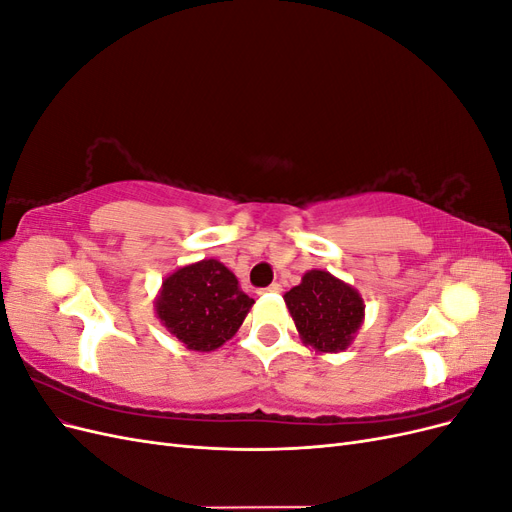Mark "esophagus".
I'll use <instances>...</instances> for the list:
<instances>
[{
    "mask_svg": "<svg viewBox=\"0 0 512 512\" xmlns=\"http://www.w3.org/2000/svg\"><path fill=\"white\" fill-rule=\"evenodd\" d=\"M258 292H260V294H265V292H282V286H280V284H271V286H267V288H260Z\"/></svg>",
    "mask_w": 512,
    "mask_h": 512,
    "instance_id": "34e87169",
    "label": "esophagus"
}]
</instances>
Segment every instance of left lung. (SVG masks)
<instances>
[{
    "label": "left lung",
    "mask_w": 512,
    "mask_h": 512,
    "mask_svg": "<svg viewBox=\"0 0 512 512\" xmlns=\"http://www.w3.org/2000/svg\"><path fill=\"white\" fill-rule=\"evenodd\" d=\"M284 301L303 342L320 352L346 350L365 316L359 292L327 271L305 273Z\"/></svg>",
    "instance_id": "8db88e82"
}]
</instances>
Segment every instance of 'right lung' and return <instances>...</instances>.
Returning a JSON list of instances; mask_svg holds the SVG:
<instances>
[{
    "instance_id": "obj_1",
    "label": "right lung",
    "mask_w": 512,
    "mask_h": 512,
    "mask_svg": "<svg viewBox=\"0 0 512 512\" xmlns=\"http://www.w3.org/2000/svg\"><path fill=\"white\" fill-rule=\"evenodd\" d=\"M252 303L222 262L200 260L166 277L156 312L179 342L209 352L237 333Z\"/></svg>"
}]
</instances>
